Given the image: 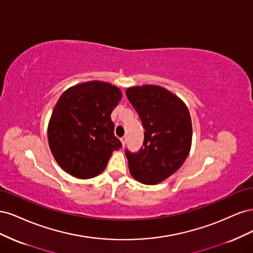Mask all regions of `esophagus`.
I'll use <instances>...</instances> for the list:
<instances>
[{
  "mask_svg": "<svg viewBox=\"0 0 253 253\" xmlns=\"http://www.w3.org/2000/svg\"><path fill=\"white\" fill-rule=\"evenodd\" d=\"M120 140H121V142H122V145H124V147H125V145H126V136L121 137Z\"/></svg>",
  "mask_w": 253,
  "mask_h": 253,
  "instance_id": "obj_1",
  "label": "esophagus"
}]
</instances>
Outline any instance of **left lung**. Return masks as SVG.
<instances>
[{"mask_svg": "<svg viewBox=\"0 0 253 253\" xmlns=\"http://www.w3.org/2000/svg\"><path fill=\"white\" fill-rule=\"evenodd\" d=\"M128 101L144 128L142 148L126 150L129 173L139 182L156 185L185 163L192 143V121L181 99L158 85L128 87Z\"/></svg>", "mask_w": 253, "mask_h": 253, "instance_id": "8db88e82", "label": "left lung"}]
</instances>
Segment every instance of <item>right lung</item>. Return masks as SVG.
<instances>
[{
  "instance_id": "1",
  "label": "right lung",
  "mask_w": 253,
  "mask_h": 253,
  "mask_svg": "<svg viewBox=\"0 0 253 253\" xmlns=\"http://www.w3.org/2000/svg\"><path fill=\"white\" fill-rule=\"evenodd\" d=\"M121 97L117 86L102 81L83 82L61 95L47 135L52 156L65 172L81 179L95 177L122 147L111 119Z\"/></svg>"
}]
</instances>
